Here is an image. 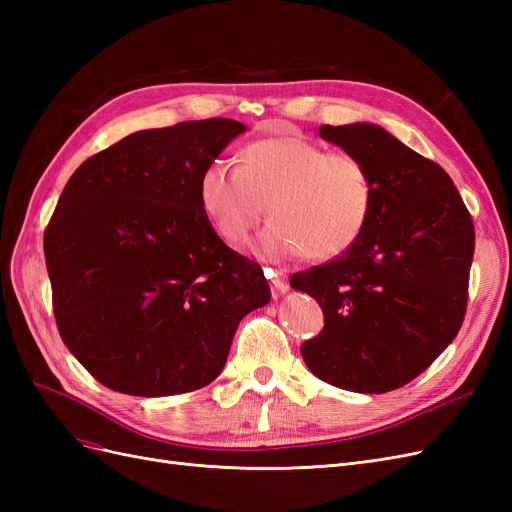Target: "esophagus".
I'll list each match as a JSON object with an SVG mask.
<instances>
[{
	"instance_id": "obj_1",
	"label": "esophagus",
	"mask_w": 512,
	"mask_h": 512,
	"mask_svg": "<svg viewBox=\"0 0 512 512\" xmlns=\"http://www.w3.org/2000/svg\"><path fill=\"white\" fill-rule=\"evenodd\" d=\"M267 277L271 280V286H273V297H282V294L288 292V282H286V275L282 271H271V269H265Z\"/></svg>"
}]
</instances>
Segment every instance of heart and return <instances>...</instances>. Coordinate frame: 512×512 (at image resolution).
<instances>
[{"label": "heart", "instance_id": "1", "mask_svg": "<svg viewBox=\"0 0 512 512\" xmlns=\"http://www.w3.org/2000/svg\"><path fill=\"white\" fill-rule=\"evenodd\" d=\"M374 198L359 158L327 153L303 136L262 138L241 149L237 168L218 160L198 179L200 207L230 245L247 239L267 205L273 222L254 245L265 260L342 256L363 235Z\"/></svg>", "mask_w": 512, "mask_h": 512}]
</instances>
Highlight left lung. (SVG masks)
Returning a JSON list of instances; mask_svg holds the SVG:
<instances>
[{
  "mask_svg": "<svg viewBox=\"0 0 512 512\" xmlns=\"http://www.w3.org/2000/svg\"><path fill=\"white\" fill-rule=\"evenodd\" d=\"M320 138L367 166L376 198L348 252L290 277L324 314L301 354L337 389L386 393L423 374L459 333L474 224L444 168L376 123L320 126Z\"/></svg>",
  "mask_w": 512,
  "mask_h": 512,
  "instance_id": "obj_1",
  "label": "left lung"
}]
</instances>
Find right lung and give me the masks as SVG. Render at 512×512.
<instances>
[{
	"label": "right lung",
	"instance_id": "right-lung-1",
	"mask_svg": "<svg viewBox=\"0 0 512 512\" xmlns=\"http://www.w3.org/2000/svg\"><path fill=\"white\" fill-rule=\"evenodd\" d=\"M235 119L134 132L85 160L44 232L57 329L98 382L136 397L203 389L243 316L267 305L256 262L232 252L198 200Z\"/></svg>",
	"mask_w": 512,
	"mask_h": 512
}]
</instances>
